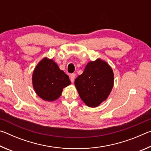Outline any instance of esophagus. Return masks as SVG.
<instances>
[{"label": "esophagus", "instance_id": "esophagus-1", "mask_svg": "<svg viewBox=\"0 0 151 151\" xmlns=\"http://www.w3.org/2000/svg\"><path fill=\"white\" fill-rule=\"evenodd\" d=\"M75 77H76L75 74H72V75H70V81H71V82H72V83H73V82L75 81Z\"/></svg>", "mask_w": 151, "mask_h": 151}]
</instances>
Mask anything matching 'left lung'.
I'll use <instances>...</instances> for the list:
<instances>
[{"instance_id":"8db88e82","label":"left lung","mask_w":151,"mask_h":151,"mask_svg":"<svg viewBox=\"0 0 151 151\" xmlns=\"http://www.w3.org/2000/svg\"><path fill=\"white\" fill-rule=\"evenodd\" d=\"M114 73L105 60L98 58L86 65L75 81L81 100L89 107H97L108 98L114 86Z\"/></svg>"}]
</instances>
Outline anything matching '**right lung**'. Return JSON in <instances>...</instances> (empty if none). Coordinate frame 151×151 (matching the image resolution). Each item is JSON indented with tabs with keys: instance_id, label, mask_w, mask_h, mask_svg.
<instances>
[{
	"instance_id": "add662e5",
	"label": "right lung",
	"mask_w": 151,
	"mask_h": 151,
	"mask_svg": "<svg viewBox=\"0 0 151 151\" xmlns=\"http://www.w3.org/2000/svg\"><path fill=\"white\" fill-rule=\"evenodd\" d=\"M32 83L36 94L48 102L59 98L63 88L71 83L68 76L60 69L54 60L47 57L43 58L35 66Z\"/></svg>"
}]
</instances>
